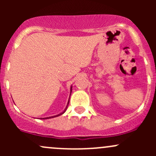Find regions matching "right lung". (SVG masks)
I'll return each instance as SVG.
<instances>
[{
	"instance_id": "right-lung-1",
	"label": "right lung",
	"mask_w": 156,
	"mask_h": 156,
	"mask_svg": "<svg viewBox=\"0 0 156 156\" xmlns=\"http://www.w3.org/2000/svg\"><path fill=\"white\" fill-rule=\"evenodd\" d=\"M71 92H72V87H71ZM68 105H69V103H68ZM66 109H67V108H66V109H65V111H66ZM65 111H64V112H65ZM64 112H62V113H64ZM62 113H61V114H59V115H57L52 116V117H48V118H45V119H51V118H54V117H56V116H59V115H62Z\"/></svg>"
}]
</instances>
